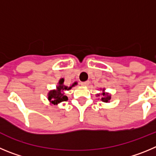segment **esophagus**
<instances>
[{
  "label": "esophagus",
  "mask_w": 156,
  "mask_h": 156,
  "mask_svg": "<svg viewBox=\"0 0 156 156\" xmlns=\"http://www.w3.org/2000/svg\"><path fill=\"white\" fill-rule=\"evenodd\" d=\"M88 84H89V81H84V82H81V85H82V86H87Z\"/></svg>",
  "instance_id": "obj_1"
}]
</instances>
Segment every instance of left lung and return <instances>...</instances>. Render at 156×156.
<instances>
[{"instance_id": "8db88e82", "label": "left lung", "mask_w": 156, "mask_h": 156, "mask_svg": "<svg viewBox=\"0 0 156 156\" xmlns=\"http://www.w3.org/2000/svg\"><path fill=\"white\" fill-rule=\"evenodd\" d=\"M102 91H103V92L101 94H98V96H100L101 100H102V102H109L110 99H111V95H109V93H107V92H105V89H102Z\"/></svg>"}]
</instances>
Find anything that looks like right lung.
Segmentation results:
<instances>
[{"mask_svg": "<svg viewBox=\"0 0 156 156\" xmlns=\"http://www.w3.org/2000/svg\"><path fill=\"white\" fill-rule=\"evenodd\" d=\"M64 78H61L58 82V85L57 86V88L54 89V90H50L48 92V95H48V99L51 104L57 105L60 102L68 100V97L64 95V91L69 90L72 87H74L78 84L77 82H74L71 86L68 87L64 85Z\"/></svg>", "mask_w": 156, "mask_h": 156, "instance_id": "1", "label": "right lung"}]
</instances>
